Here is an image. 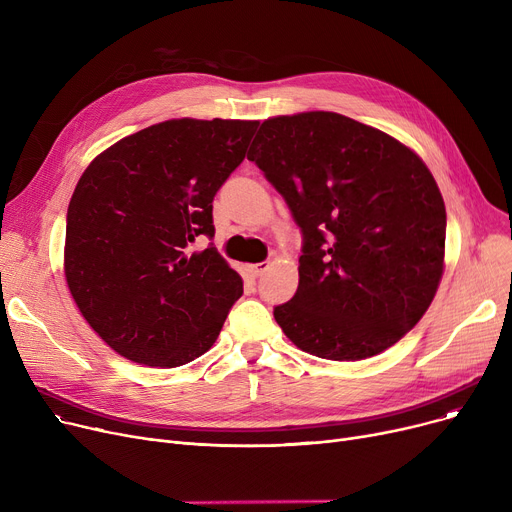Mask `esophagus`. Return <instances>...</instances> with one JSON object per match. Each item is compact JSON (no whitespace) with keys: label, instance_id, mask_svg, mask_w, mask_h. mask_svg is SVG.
I'll return each instance as SVG.
<instances>
[{"label":"esophagus","instance_id":"1","mask_svg":"<svg viewBox=\"0 0 512 512\" xmlns=\"http://www.w3.org/2000/svg\"><path fill=\"white\" fill-rule=\"evenodd\" d=\"M267 267H270V261L255 263V265H251V274H253L255 278H259V276H263V274L267 272Z\"/></svg>","mask_w":512,"mask_h":512}]
</instances>
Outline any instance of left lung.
<instances>
[{
    "instance_id": "left-lung-1",
    "label": "left lung",
    "mask_w": 512,
    "mask_h": 512,
    "mask_svg": "<svg viewBox=\"0 0 512 512\" xmlns=\"http://www.w3.org/2000/svg\"><path fill=\"white\" fill-rule=\"evenodd\" d=\"M247 159L303 234L299 288L274 307L301 351L359 361L398 342L432 305L446 209L427 166L390 134L334 112L265 120Z\"/></svg>"
}]
</instances>
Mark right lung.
Wrapping results in <instances>:
<instances>
[{"label": "right lung", "instance_id": "obj_1", "mask_svg": "<svg viewBox=\"0 0 512 512\" xmlns=\"http://www.w3.org/2000/svg\"><path fill=\"white\" fill-rule=\"evenodd\" d=\"M259 122L168 120L118 141L80 176L64 267L89 326L134 363L178 367L218 340L242 278L209 242L213 197Z\"/></svg>", "mask_w": 512, "mask_h": 512}]
</instances>
